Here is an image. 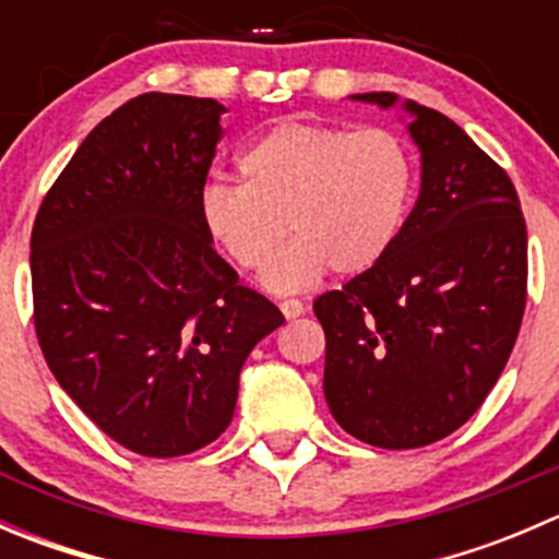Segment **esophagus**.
I'll use <instances>...</instances> for the list:
<instances>
[{"instance_id": "esophagus-1", "label": "esophagus", "mask_w": 559, "mask_h": 559, "mask_svg": "<svg viewBox=\"0 0 559 559\" xmlns=\"http://www.w3.org/2000/svg\"><path fill=\"white\" fill-rule=\"evenodd\" d=\"M281 313L286 316V319H297V316H302L306 313V302H300V300H281Z\"/></svg>"}]
</instances>
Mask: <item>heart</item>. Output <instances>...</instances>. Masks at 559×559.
Masks as SVG:
<instances>
[{"instance_id":"obj_1","label":"heart","mask_w":559,"mask_h":559,"mask_svg":"<svg viewBox=\"0 0 559 559\" xmlns=\"http://www.w3.org/2000/svg\"><path fill=\"white\" fill-rule=\"evenodd\" d=\"M243 183L211 180L200 222L211 243L246 273H262L286 233L295 243L267 270L270 289L373 270L397 240L414 194V159L381 127L281 121L240 156Z\"/></svg>"}]
</instances>
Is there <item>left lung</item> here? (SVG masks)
Returning a JSON list of instances; mask_svg holds the SVG:
<instances>
[{
	"mask_svg": "<svg viewBox=\"0 0 559 559\" xmlns=\"http://www.w3.org/2000/svg\"><path fill=\"white\" fill-rule=\"evenodd\" d=\"M392 107L397 94H354ZM421 189L373 270L316 297L324 397L348 436L419 449L465 425L503 373L527 302L520 197L443 112L405 103Z\"/></svg>",
	"mask_w": 559,
	"mask_h": 559,
	"instance_id": "left-lung-1",
	"label": "left lung"
}]
</instances>
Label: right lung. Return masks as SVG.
I'll return each mask as SVG.
<instances>
[{"label":"right lung","instance_id":"obj_1","mask_svg":"<svg viewBox=\"0 0 559 559\" xmlns=\"http://www.w3.org/2000/svg\"><path fill=\"white\" fill-rule=\"evenodd\" d=\"M222 112L183 94L129 99L88 132L32 227L45 362L105 436L143 456L216 441L246 357L284 324L202 229Z\"/></svg>","mask_w":559,"mask_h":559}]
</instances>
